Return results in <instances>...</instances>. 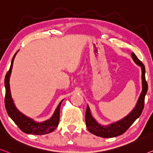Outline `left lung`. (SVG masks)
Instances as JSON below:
<instances>
[{
  "label": "left lung",
  "instance_id": "obj_1",
  "mask_svg": "<svg viewBox=\"0 0 153 153\" xmlns=\"http://www.w3.org/2000/svg\"><path fill=\"white\" fill-rule=\"evenodd\" d=\"M131 56L134 62L141 67V69H142V91L138 101L137 102L136 106L133 109V111L122 120L118 121L117 122L113 123L108 126H104L98 124L96 120L92 117L89 106L87 105L85 114L86 125L88 131L93 135L104 138L115 137L122 135L142 114L143 107H144L145 95L148 91V84L145 77L146 70L143 64L139 60L136 55L134 53H131Z\"/></svg>",
  "mask_w": 153,
  "mask_h": 153
}]
</instances>
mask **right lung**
I'll use <instances>...</instances> for the list:
<instances>
[{
    "instance_id": "right-lung-1",
    "label": "right lung",
    "mask_w": 153,
    "mask_h": 153,
    "mask_svg": "<svg viewBox=\"0 0 153 153\" xmlns=\"http://www.w3.org/2000/svg\"><path fill=\"white\" fill-rule=\"evenodd\" d=\"M17 52L13 57L10 68L6 74L5 78H4V86H5L4 106H5L7 112L11 120L24 133L31 134V135H45V134L51 133L58 126L59 120H60V106L64 100L59 103L52 117L49 120H47L43 122H36L18 110L11 98L10 86V77L11 69H12L13 60H14Z\"/></svg>"
}]
</instances>
